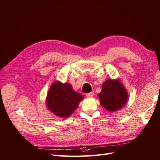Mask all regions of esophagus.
Masks as SVG:
<instances>
[{"label": "esophagus", "instance_id": "34e87169", "mask_svg": "<svg viewBox=\"0 0 160 160\" xmlns=\"http://www.w3.org/2000/svg\"><path fill=\"white\" fill-rule=\"evenodd\" d=\"M93 95H94V92L92 91L91 92H88V93H87L86 96L88 98H91V97H92V96H93Z\"/></svg>", "mask_w": 160, "mask_h": 160}]
</instances>
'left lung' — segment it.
<instances>
[{"mask_svg":"<svg viewBox=\"0 0 160 160\" xmlns=\"http://www.w3.org/2000/svg\"><path fill=\"white\" fill-rule=\"evenodd\" d=\"M98 95L102 106L110 112L121 109L128 98L127 91L120 82L110 79L102 84V90Z\"/></svg>","mask_w":160,"mask_h":160,"instance_id":"1","label":"left lung"}]
</instances>
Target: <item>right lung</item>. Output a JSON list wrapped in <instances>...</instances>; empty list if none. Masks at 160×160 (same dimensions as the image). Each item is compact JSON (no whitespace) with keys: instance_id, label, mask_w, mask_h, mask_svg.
<instances>
[{"instance_id":"obj_1","label":"right lung","mask_w":160,"mask_h":160,"mask_svg":"<svg viewBox=\"0 0 160 160\" xmlns=\"http://www.w3.org/2000/svg\"><path fill=\"white\" fill-rule=\"evenodd\" d=\"M83 96L74 91L71 84L59 82L52 85L47 97L48 109L60 117H68L77 108Z\"/></svg>"}]
</instances>
